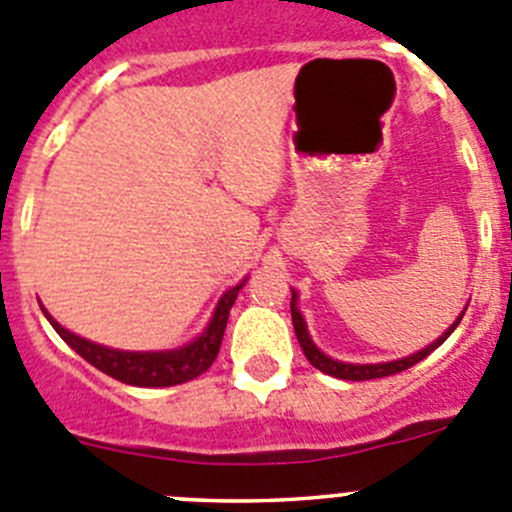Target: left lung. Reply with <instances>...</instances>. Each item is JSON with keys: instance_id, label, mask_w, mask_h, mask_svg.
Wrapping results in <instances>:
<instances>
[{"instance_id": "1", "label": "left lung", "mask_w": 512, "mask_h": 512, "mask_svg": "<svg viewBox=\"0 0 512 512\" xmlns=\"http://www.w3.org/2000/svg\"><path fill=\"white\" fill-rule=\"evenodd\" d=\"M296 301H299V294H296L294 289H291V321H294V332H296V339H299L301 349H304L306 359H309L311 364H314L319 372L329 374V377H337V379H349V382H364V379H379V377H389V374H397V372H405V369H410L412 364L422 362V359L427 357L430 352H435L437 347H440L442 342H445L447 337H450L452 332H455V326L460 324L462 316H465V309L460 311V316H457L455 321H452L450 326H447L445 332H442V337H437L435 342L427 344L425 349H420V352L410 354V357H402V359H394V362H379V364H352V362H339V359H332L329 354L321 352L319 347L314 344V339H311L309 329H306V321H304V314L299 311V306H296Z\"/></svg>"}]
</instances>
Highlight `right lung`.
<instances>
[{"label":"right lung","mask_w":512,"mask_h":512,"mask_svg":"<svg viewBox=\"0 0 512 512\" xmlns=\"http://www.w3.org/2000/svg\"><path fill=\"white\" fill-rule=\"evenodd\" d=\"M246 279L241 284H236L233 289H228L221 296V301L213 309L211 321L208 326L198 334L193 342H188L186 347L168 349V352H125V349H110L102 347V344L90 342V339H82L77 334H72L70 329L55 321V316L42 306V314L47 316V321L52 324L57 334L80 354L85 362H90L92 367H97L100 372H105L107 377L118 379V382L133 384V387H173V384H183L196 379L198 374L206 372L213 364V359L218 357V349H221L223 332H226L228 314H231V306L236 301L238 291L243 289Z\"/></svg>","instance_id":"1"}]
</instances>
